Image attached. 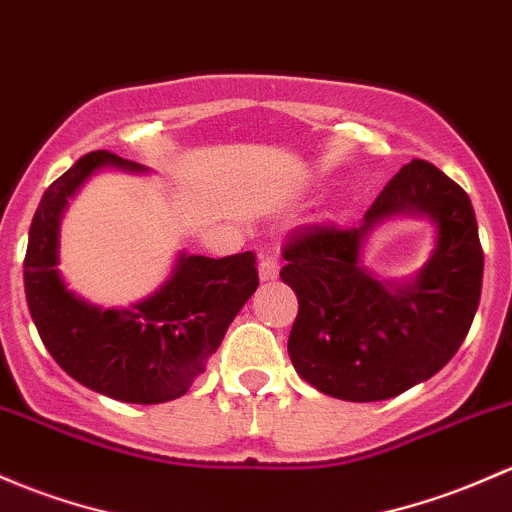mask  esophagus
Segmentation results:
<instances>
[{
	"mask_svg": "<svg viewBox=\"0 0 512 512\" xmlns=\"http://www.w3.org/2000/svg\"><path fill=\"white\" fill-rule=\"evenodd\" d=\"M257 270H260V279H262V282H274V279H277V274H279V262H277V257H272V255L262 257L260 267H257Z\"/></svg>",
	"mask_w": 512,
	"mask_h": 512,
	"instance_id": "obj_1",
	"label": "esophagus"
}]
</instances>
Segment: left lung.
Masks as SVG:
<instances>
[{"instance_id": "left-lung-1", "label": "left lung", "mask_w": 512, "mask_h": 512, "mask_svg": "<svg viewBox=\"0 0 512 512\" xmlns=\"http://www.w3.org/2000/svg\"><path fill=\"white\" fill-rule=\"evenodd\" d=\"M400 212L427 214L438 245L412 283H380L359 252L380 219ZM282 257L279 277L299 299L289 358L306 383L338 400H390L432 378L459 351L481 301L483 250L471 198L424 159L392 176L358 228L304 225Z\"/></svg>"}]
</instances>
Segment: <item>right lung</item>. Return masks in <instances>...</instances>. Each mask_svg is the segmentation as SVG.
<instances>
[{"mask_svg": "<svg viewBox=\"0 0 512 512\" xmlns=\"http://www.w3.org/2000/svg\"><path fill=\"white\" fill-rule=\"evenodd\" d=\"M102 166L147 171L98 149L46 188L24 257L26 304L43 346L73 380L112 400L159 405L186 395L255 294V255L213 260L181 252L171 277L132 309H100L75 297L56 267L58 225L75 191Z\"/></svg>", "mask_w": 512, "mask_h": 512, "instance_id": "1", "label": "right lung"}]
</instances>
